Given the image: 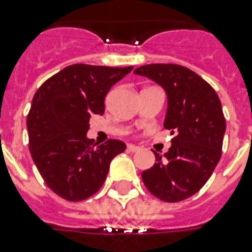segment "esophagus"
Masks as SVG:
<instances>
[{"label":"esophagus","mask_w":252,"mask_h":252,"mask_svg":"<svg viewBox=\"0 0 252 252\" xmlns=\"http://www.w3.org/2000/svg\"><path fill=\"white\" fill-rule=\"evenodd\" d=\"M128 152H130V153H137V152H140V148L136 145H128Z\"/></svg>","instance_id":"obj_1"}]
</instances>
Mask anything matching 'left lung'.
I'll list each match as a JSON object with an SVG mask.
<instances>
[{"label": "left lung", "instance_id": "obj_1", "mask_svg": "<svg viewBox=\"0 0 252 252\" xmlns=\"http://www.w3.org/2000/svg\"><path fill=\"white\" fill-rule=\"evenodd\" d=\"M133 73L166 91L163 126L174 134L167 153H154L156 163L142 171V182L163 201L188 199L207 183L221 158L226 122L219 95L207 81L182 65L149 64Z\"/></svg>", "mask_w": 252, "mask_h": 252}]
</instances>
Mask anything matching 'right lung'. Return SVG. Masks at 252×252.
Here are the masks:
<instances>
[{
  "instance_id": "add662e5",
  "label": "right lung",
  "mask_w": 252,
  "mask_h": 252,
  "mask_svg": "<svg viewBox=\"0 0 252 252\" xmlns=\"http://www.w3.org/2000/svg\"><path fill=\"white\" fill-rule=\"evenodd\" d=\"M133 66L69 65L45 81L27 115L29 148L45 184L69 201L98 192L112 158L126 150L120 140L96 145L87 138L93 115L104 112V98Z\"/></svg>"
}]
</instances>
